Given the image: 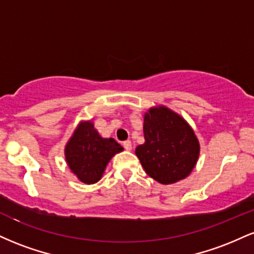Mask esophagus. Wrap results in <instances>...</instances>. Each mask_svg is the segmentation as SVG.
I'll return each mask as SVG.
<instances>
[{
	"label": "esophagus",
	"mask_w": 254,
	"mask_h": 254,
	"mask_svg": "<svg viewBox=\"0 0 254 254\" xmlns=\"http://www.w3.org/2000/svg\"><path fill=\"white\" fill-rule=\"evenodd\" d=\"M123 147L125 148V150L132 149V144H131V141H125L123 143Z\"/></svg>",
	"instance_id": "1"
}]
</instances>
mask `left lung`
Returning <instances> with one entry per match:
<instances>
[{"label": "left lung", "mask_w": 254, "mask_h": 254, "mask_svg": "<svg viewBox=\"0 0 254 254\" xmlns=\"http://www.w3.org/2000/svg\"><path fill=\"white\" fill-rule=\"evenodd\" d=\"M145 142L135 154L145 173L170 185L190 176L199 157V142L182 116L164 105L150 107L143 116Z\"/></svg>", "instance_id": "1"}]
</instances>
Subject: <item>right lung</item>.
Wrapping results in <instances>:
<instances>
[{
	"label": "right lung",
	"mask_w": 254,
	"mask_h": 254,
	"mask_svg": "<svg viewBox=\"0 0 254 254\" xmlns=\"http://www.w3.org/2000/svg\"><path fill=\"white\" fill-rule=\"evenodd\" d=\"M123 147L113 138H104L92 121L80 122L64 148L68 167L80 182L87 185L98 183L105 168Z\"/></svg>",
	"instance_id": "1"
}]
</instances>
